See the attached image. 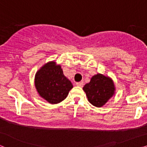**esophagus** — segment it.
I'll return each mask as SVG.
<instances>
[{
  "instance_id": "34e87169",
  "label": "esophagus",
  "mask_w": 147,
  "mask_h": 147,
  "mask_svg": "<svg viewBox=\"0 0 147 147\" xmlns=\"http://www.w3.org/2000/svg\"><path fill=\"white\" fill-rule=\"evenodd\" d=\"M76 85H77L78 86V87H83V85H84V84H83V82H79V83H76Z\"/></svg>"
}]
</instances>
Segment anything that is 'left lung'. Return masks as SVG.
Wrapping results in <instances>:
<instances>
[{"label":"left lung","mask_w":147,"mask_h":147,"mask_svg":"<svg viewBox=\"0 0 147 147\" xmlns=\"http://www.w3.org/2000/svg\"><path fill=\"white\" fill-rule=\"evenodd\" d=\"M88 101L97 107L104 105L115 95L114 83L110 77L102 74H97L83 88Z\"/></svg>","instance_id":"obj_1"}]
</instances>
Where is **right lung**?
<instances>
[{
  "instance_id": "1",
  "label": "right lung",
  "mask_w": 147,
  "mask_h": 147,
  "mask_svg": "<svg viewBox=\"0 0 147 147\" xmlns=\"http://www.w3.org/2000/svg\"><path fill=\"white\" fill-rule=\"evenodd\" d=\"M34 84L39 95L51 104L65 99L73 85L63 74L60 64L50 61L43 65L35 75Z\"/></svg>"
}]
</instances>
